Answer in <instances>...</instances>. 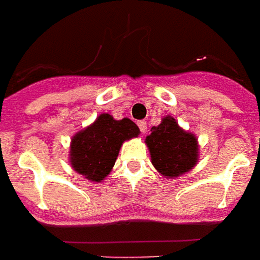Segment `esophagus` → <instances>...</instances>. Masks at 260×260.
Here are the masks:
<instances>
[{"mask_svg": "<svg viewBox=\"0 0 260 260\" xmlns=\"http://www.w3.org/2000/svg\"><path fill=\"white\" fill-rule=\"evenodd\" d=\"M138 127H140L141 133H143V134H145V133H146V128H147L146 122H145V120H140V122H138Z\"/></svg>", "mask_w": 260, "mask_h": 260, "instance_id": "1", "label": "esophagus"}]
</instances>
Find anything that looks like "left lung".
<instances>
[{"mask_svg":"<svg viewBox=\"0 0 260 260\" xmlns=\"http://www.w3.org/2000/svg\"><path fill=\"white\" fill-rule=\"evenodd\" d=\"M151 164L165 178H177L188 173L199 162L200 145L197 137L178 124L170 115L150 128L145 140Z\"/></svg>","mask_w":260,"mask_h":260,"instance_id":"1","label":"left lung"}]
</instances>
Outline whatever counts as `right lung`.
Listing matches in <instances>:
<instances>
[{
    "label": "right lung",
    "mask_w": 260,
    "mask_h": 260,
    "mask_svg": "<svg viewBox=\"0 0 260 260\" xmlns=\"http://www.w3.org/2000/svg\"><path fill=\"white\" fill-rule=\"evenodd\" d=\"M140 128L132 119H114L101 114L96 119L72 137L70 164L88 181L102 182L115 165L124 141L137 138Z\"/></svg>",
    "instance_id": "add662e5"
}]
</instances>
